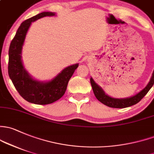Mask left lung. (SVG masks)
Returning <instances> with one entry per match:
<instances>
[{
    "label": "left lung",
    "mask_w": 154,
    "mask_h": 154,
    "mask_svg": "<svg viewBox=\"0 0 154 154\" xmlns=\"http://www.w3.org/2000/svg\"><path fill=\"white\" fill-rule=\"evenodd\" d=\"M92 89H93L94 94L95 97L100 102L103 103L106 106L111 107V108H124L127 107L134 106V105L138 103L146 95V94L149 91L154 84V72L150 79L149 83L147 85L144 89H142L140 93L136 94L135 96H133L131 97L125 98V99H115L112 98L111 97L106 94L104 91L102 89L100 86L96 83L92 78L90 79Z\"/></svg>",
    "instance_id": "left-lung-1"
}]
</instances>
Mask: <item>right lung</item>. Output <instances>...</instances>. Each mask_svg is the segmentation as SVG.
I'll return each instance as SVG.
<instances>
[{
  "mask_svg": "<svg viewBox=\"0 0 154 154\" xmlns=\"http://www.w3.org/2000/svg\"><path fill=\"white\" fill-rule=\"evenodd\" d=\"M54 14L53 12H43L23 22L9 46L8 65L9 77L20 96L26 101L35 104H50L62 97L66 92L68 82L75 69L78 67V64L69 66L52 80L47 82L33 80L23 68L21 60V50L31 23L39 18Z\"/></svg>",
  "mask_w": 154,
  "mask_h": 154,
  "instance_id": "obj_1",
  "label": "right lung"
}]
</instances>
